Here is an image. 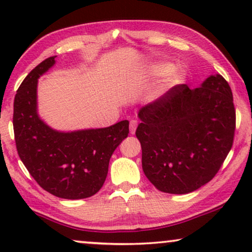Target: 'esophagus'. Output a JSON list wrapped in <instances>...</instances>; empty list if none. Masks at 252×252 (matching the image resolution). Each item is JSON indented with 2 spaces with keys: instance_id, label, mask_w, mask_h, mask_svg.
I'll list each match as a JSON object with an SVG mask.
<instances>
[{
  "instance_id": "1",
  "label": "esophagus",
  "mask_w": 252,
  "mask_h": 252,
  "mask_svg": "<svg viewBox=\"0 0 252 252\" xmlns=\"http://www.w3.org/2000/svg\"><path fill=\"white\" fill-rule=\"evenodd\" d=\"M136 127H137V122H136V120H134V119L130 120V123H129V133L130 134L135 133Z\"/></svg>"
}]
</instances>
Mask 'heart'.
Listing matches in <instances>:
<instances>
[{"mask_svg": "<svg viewBox=\"0 0 252 252\" xmlns=\"http://www.w3.org/2000/svg\"><path fill=\"white\" fill-rule=\"evenodd\" d=\"M170 70V64L166 63H155L151 64L147 68V73L150 75V77H159V75H163L164 73ZM186 79V73L185 71L180 70V68H175V70L170 71L168 73L166 80H165V88L173 87V86L181 85L182 82L185 81Z\"/></svg>", "mask_w": 252, "mask_h": 252, "instance_id": "heart-1", "label": "heart"}]
</instances>
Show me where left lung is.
<instances>
[{"instance_id":"8db88e82","label":"left lung","mask_w":252,"mask_h":252,"mask_svg":"<svg viewBox=\"0 0 252 252\" xmlns=\"http://www.w3.org/2000/svg\"><path fill=\"white\" fill-rule=\"evenodd\" d=\"M136 137L144 174L158 190L188 194L208 184L232 149L235 109L220 74L197 88L179 85L142 106Z\"/></svg>"}]
</instances>
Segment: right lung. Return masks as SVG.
I'll use <instances>...</instances> for the list:
<instances>
[{
    "mask_svg": "<svg viewBox=\"0 0 252 252\" xmlns=\"http://www.w3.org/2000/svg\"><path fill=\"white\" fill-rule=\"evenodd\" d=\"M55 57L40 63L24 79L13 102L17 151L27 171L50 194L65 199L95 195L104 184L113 151L128 135V120L104 127L57 130L37 111V81L54 66Z\"/></svg>",
    "mask_w": 252,
    "mask_h": 252,
    "instance_id": "obj_1",
    "label": "right lung"
}]
</instances>
